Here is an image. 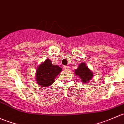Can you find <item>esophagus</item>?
<instances>
[{
	"instance_id": "obj_1",
	"label": "esophagus",
	"mask_w": 124,
	"mask_h": 124,
	"mask_svg": "<svg viewBox=\"0 0 124 124\" xmlns=\"http://www.w3.org/2000/svg\"><path fill=\"white\" fill-rule=\"evenodd\" d=\"M63 69H64V70H69V67L67 66H63Z\"/></svg>"
}]
</instances>
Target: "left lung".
<instances>
[{
    "instance_id": "8db88e82",
    "label": "left lung",
    "mask_w": 124,
    "mask_h": 124,
    "mask_svg": "<svg viewBox=\"0 0 124 124\" xmlns=\"http://www.w3.org/2000/svg\"><path fill=\"white\" fill-rule=\"evenodd\" d=\"M75 74L81 79L82 83L84 84H86L92 80L94 75L93 72L88 68L84 62L79 63L77 69L75 70Z\"/></svg>"
}]
</instances>
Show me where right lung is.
I'll use <instances>...</instances> for the list:
<instances>
[{
    "mask_svg": "<svg viewBox=\"0 0 124 124\" xmlns=\"http://www.w3.org/2000/svg\"><path fill=\"white\" fill-rule=\"evenodd\" d=\"M62 71L58 65H53L52 61L46 59L37 68L36 71V83L42 87H49L54 82L55 78Z\"/></svg>",
    "mask_w": 124,
    "mask_h": 124,
    "instance_id": "1",
    "label": "right lung"
}]
</instances>
